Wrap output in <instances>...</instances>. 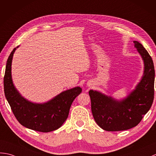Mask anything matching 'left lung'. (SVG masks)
Masks as SVG:
<instances>
[{
  "instance_id": "1",
  "label": "left lung",
  "mask_w": 156,
  "mask_h": 156,
  "mask_svg": "<svg viewBox=\"0 0 156 156\" xmlns=\"http://www.w3.org/2000/svg\"><path fill=\"white\" fill-rule=\"evenodd\" d=\"M133 43L144 66L142 77L135 88L122 100H116L97 90L89 91L94 118L97 124L106 131H122L135 127L153 103L155 80L153 60L142 44L137 41Z\"/></svg>"
}]
</instances>
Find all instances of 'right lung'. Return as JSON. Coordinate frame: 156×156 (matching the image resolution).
Listing matches in <instances>:
<instances>
[{
	"label": "right lung",
	"instance_id": "add662e5",
	"mask_svg": "<svg viewBox=\"0 0 156 156\" xmlns=\"http://www.w3.org/2000/svg\"><path fill=\"white\" fill-rule=\"evenodd\" d=\"M14 48L7 60L4 77L5 97L17 120L28 129L41 132H49L60 128L66 120L74 99L82 92L77 86L65 90L48 102L34 103L20 94L13 84L12 61Z\"/></svg>",
	"mask_w": 156,
	"mask_h": 156
}]
</instances>
